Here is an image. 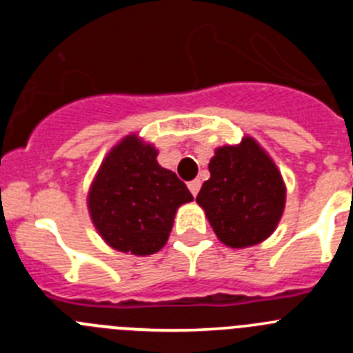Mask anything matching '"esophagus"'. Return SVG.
<instances>
[{
    "label": "esophagus",
    "instance_id": "obj_1",
    "mask_svg": "<svg viewBox=\"0 0 353 353\" xmlns=\"http://www.w3.org/2000/svg\"><path fill=\"white\" fill-rule=\"evenodd\" d=\"M199 187H201V182H199V180H192V182H189V191H191L192 196H198Z\"/></svg>",
    "mask_w": 353,
    "mask_h": 353
}]
</instances>
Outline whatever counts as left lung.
Segmentation results:
<instances>
[{
  "label": "left lung",
  "instance_id": "8db88e82",
  "mask_svg": "<svg viewBox=\"0 0 353 353\" xmlns=\"http://www.w3.org/2000/svg\"><path fill=\"white\" fill-rule=\"evenodd\" d=\"M208 171L196 201L217 239L233 249L269 239L285 210L286 187L267 152L245 136L240 145L215 150Z\"/></svg>",
  "mask_w": 353,
  "mask_h": 353
}]
</instances>
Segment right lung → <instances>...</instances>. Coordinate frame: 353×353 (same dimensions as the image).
I'll return each mask as SVG.
<instances>
[{
  "label": "right lung",
  "instance_id": "1",
  "mask_svg": "<svg viewBox=\"0 0 353 353\" xmlns=\"http://www.w3.org/2000/svg\"><path fill=\"white\" fill-rule=\"evenodd\" d=\"M157 150L136 134L105 155L88 192V210L105 244L136 256L168 242L174 214L192 201L185 183L157 162Z\"/></svg>",
  "mask_w": 353,
  "mask_h": 353
}]
</instances>
